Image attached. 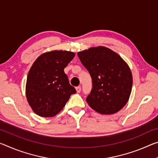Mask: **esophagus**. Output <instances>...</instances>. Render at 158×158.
I'll return each instance as SVG.
<instances>
[{
    "label": "esophagus",
    "mask_w": 158,
    "mask_h": 158,
    "mask_svg": "<svg viewBox=\"0 0 158 158\" xmlns=\"http://www.w3.org/2000/svg\"><path fill=\"white\" fill-rule=\"evenodd\" d=\"M76 90H77V93H80L81 91V86H77V87H76Z\"/></svg>",
    "instance_id": "1"
}]
</instances>
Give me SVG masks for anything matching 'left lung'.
Returning a JSON list of instances; mask_svg holds the SVG:
<instances>
[{
  "label": "left lung",
  "instance_id": "left-lung-1",
  "mask_svg": "<svg viewBox=\"0 0 158 158\" xmlns=\"http://www.w3.org/2000/svg\"><path fill=\"white\" fill-rule=\"evenodd\" d=\"M77 55L92 79V89L86 98L89 106L103 114L119 111L131 92L133 81L129 66L106 47L91 48Z\"/></svg>",
  "mask_w": 158,
  "mask_h": 158
}]
</instances>
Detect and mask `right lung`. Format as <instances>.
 Listing matches in <instances>:
<instances>
[{
    "label": "right lung",
    "instance_id": "obj_1",
    "mask_svg": "<svg viewBox=\"0 0 158 158\" xmlns=\"http://www.w3.org/2000/svg\"><path fill=\"white\" fill-rule=\"evenodd\" d=\"M69 51H54L42 54L30 69L26 96L36 114L53 117L60 112L76 89L69 84L64 69L74 58Z\"/></svg>",
    "mask_w": 158,
    "mask_h": 158
}]
</instances>
